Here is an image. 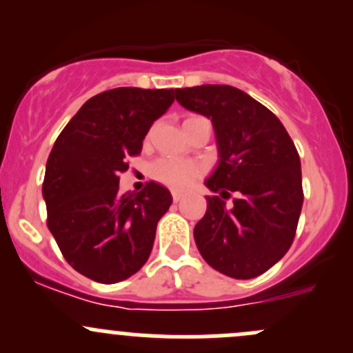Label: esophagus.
Here are the masks:
<instances>
[{
  "label": "esophagus",
  "instance_id": "34e87169",
  "mask_svg": "<svg viewBox=\"0 0 353 353\" xmlns=\"http://www.w3.org/2000/svg\"><path fill=\"white\" fill-rule=\"evenodd\" d=\"M184 198V194L183 193H181V191H172V199H174V201H181V199H183Z\"/></svg>",
  "mask_w": 353,
  "mask_h": 353
}]
</instances>
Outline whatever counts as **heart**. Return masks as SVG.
<instances>
[{
	"label": "heart",
	"mask_w": 353,
	"mask_h": 353,
	"mask_svg": "<svg viewBox=\"0 0 353 353\" xmlns=\"http://www.w3.org/2000/svg\"><path fill=\"white\" fill-rule=\"evenodd\" d=\"M193 119L188 117L186 121ZM184 121V123H186ZM152 174L157 181L167 184L176 190H183L188 188L194 179L199 176V165L191 162V160H176V159H163L155 163Z\"/></svg>",
	"instance_id": "obj_1"
}]
</instances>
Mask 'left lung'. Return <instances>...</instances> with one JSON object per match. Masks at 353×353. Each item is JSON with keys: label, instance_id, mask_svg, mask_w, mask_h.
Wrapping results in <instances>:
<instances>
[{"label": "left lung", "instance_id": "1", "mask_svg": "<svg viewBox=\"0 0 353 353\" xmlns=\"http://www.w3.org/2000/svg\"><path fill=\"white\" fill-rule=\"evenodd\" d=\"M184 109L212 119L219 163L205 186L220 196L236 192L230 209L206 196L194 225L203 259L237 280L259 276L285 256L301 216L302 172L295 145L279 117L230 85L176 88Z\"/></svg>", "mask_w": 353, "mask_h": 353}]
</instances>
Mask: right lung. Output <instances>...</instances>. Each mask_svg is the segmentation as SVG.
Segmentation results:
<instances>
[{
  "label": "right lung",
  "mask_w": 353,
  "mask_h": 353,
  "mask_svg": "<svg viewBox=\"0 0 353 353\" xmlns=\"http://www.w3.org/2000/svg\"><path fill=\"white\" fill-rule=\"evenodd\" d=\"M174 88L119 87L88 99L56 140L42 196L48 227L78 273L99 283L130 279L147 263L157 223L172 203L162 184L119 193V174L138 155Z\"/></svg>",
  "instance_id": "add662e5"
}]
</instances>
